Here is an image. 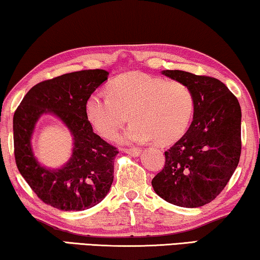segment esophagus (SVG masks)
<instances>
[{
  "label": "esophagus",
  "mask_w": 260,
  "mask_h": 260,
  "mask_svg": "<svg viewBox=\"0 0 260 260\" xmlns=\"http://www.w3.org/2000/svg\"><path fill=\"white\" fill-rule=\"evenodd\" d=\"M123 152L132 155V156H139L141 154V149L139 148H131V149H123Z\"/></svg>",
  "instance_id": "1"
}]
</instances>
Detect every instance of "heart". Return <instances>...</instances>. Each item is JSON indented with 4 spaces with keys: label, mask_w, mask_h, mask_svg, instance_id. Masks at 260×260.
I'll return each instance as SVG.
<instances>
[{
    "label": "heart",
    "mask_w": 260,
    "mask_h": 260,
    "mask_svg": "<svg viewBox=\"0 0 260 260\" xmlns=\"http://www.w3.org/2000/svg\"><path fill=\"white\" fill-rule=\"evenodd\" d=\"M107 92H93L85 102L88 122L105 139H113L128 115L132 125L119 137L123 143L154 139L160 146L172 145L191 122L195 98L181 81L128 71L112 80Z\"/></svg>",
    "instance_id": "b5f03b06"
}]
</instances>
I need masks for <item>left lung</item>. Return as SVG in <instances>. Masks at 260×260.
I'll return each mask as SVG.
<instances>
[{"instance_id": "obj_1", "label": "left lung", "mask_w": 260, "mask_h": 260, "mask_svg": "<svg viewBox=\"0 0 260 260\" xmlns=\"http://www.w3.org/2000/svg\"><path fill=\"white\" fill-rule=\"evenodd\" d=\"M162 75L191 88L195 108L190 127L165 153V168L152 180L153 189L174 205L202 207L219 195L238 166L241 106L218 79L180 70Z\"/></svg>"}]
</instances>
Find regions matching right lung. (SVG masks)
Returning a JSON list of instances; mask_svg holds the SVG:
<instances>
[{
	"label": "right lung",
	"mask_w": 260,
	"mask_h": 260,
	"mask_svg": "<svg viewBox=\"0 0 260 260\" xmlns=\"http://www.w3.org/2000/svg\"><path fill=\"white\" fill-rule=\"evenodd\" d=\"M105 70H83L35 85L14 114V148L17 168L35 193L64 211L90 209L105 199L113 182L119 152L93 132L85 102L108 78ZM44 114L59 118L73 137V153L60 169L45 168L32 150L38 120Z\"/></svg>",
	"instance_id": "add662e5"
}]
</instances>
